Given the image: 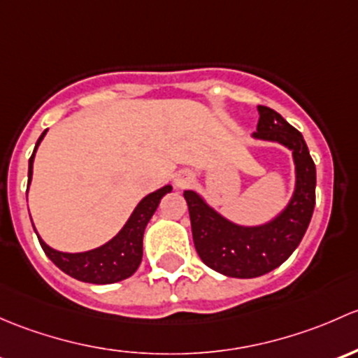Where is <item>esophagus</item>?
Listing matches in <instances>:
<instances>
[{
  "label": "esophagus",
  "instance_id": "1",
  "mask_svg": "<svg viewBox=\"0 0 358 358\" xmlns=\"http://www.w3.org/2000/svg\"><path fill=\"white\" fill-rule=\"evenodd\" d=\"M191 182H193V174H191L189 171H180L179 174H176L174 184L179 187V189H184V187L189 186Z\"/></svg>",
  "mask_w": 358,
  "mask_h": 358
}]
</instances>
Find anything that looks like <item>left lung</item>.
I'll list each match as a JSON object with an SVG mask.
<instances>
[{
    "instance_id": "left-lung-1",
    "label": "left lung",
    "mask_w": 358,
    "mask_h": 358,
    "mask_svg": "<svg viewBox=\"0 0 358 358\" xmlns=\"http://www.w3.org/2000/svg\"><path fill=\"white\" fill-rule=\"evenodd\" d=\"M253 138L274 141L293 152L296 184L289 203L262 226H238L212 208L194 191H184L194 248L213 271L229 278H259L274 271L296 250L315 206V164L300 131L268 106H259Z\"/></svg>"
}]
</instances>
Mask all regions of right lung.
Returning <instances> with one entry per match:
<instances>
[{
  "label": "right lung",
  "instance_id": "right-lung-1",
  "mask_svg": "<svg viewBox=\"0 0 358 358\" xmlns=\"http://www.w3.org/2000/svg\"><path fill=\"white\" fill-rule=\"evenodd\" d=\"M39 136L36 148L32 152V157L29 158V182L32 179V164H34V155L38 150L39 143L43 141L44 134ZM172 186H164L157 189L155 193H150L148 196L143 198L134 212L131 213L125 226L120 229V233L115 238L110 239L99 248L90 250V252L83 253H64L53 250L48 246L46 243L39 238L41 248L46 253V257L57 265L60 271L69 274L70 278L77 279L83 282H91V285H112V282H119L122 279L131 278L136 271H138L139 264L143 259V234H145L146 224L153 217L155 210L162 198L167 193H171ZM36 231V229H34Z\"/></svg>",
  "mask_w": 358,
  "mask_h": 358
}]
</instances>
